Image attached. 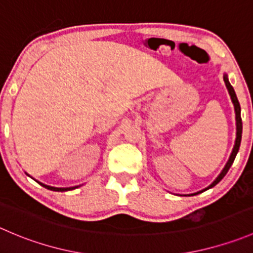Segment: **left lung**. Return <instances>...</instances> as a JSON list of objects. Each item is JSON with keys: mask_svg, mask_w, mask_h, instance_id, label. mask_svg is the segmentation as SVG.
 <instances>
[{"mask_svg": "<svg viewBox=\"0 0 253 253\" xmlns=\"http://www.w3.org/2000/svg\"><path fill=\"white\" fill-rule=\"evenodd\" d=\"M224 82H225V84H226L227 90H229L230 97H231V101H232V104H234V107H235V115H236V139H235V146H234V148H232V152H231V154H230V158H229V161H227L226 166L224 167V169H222V170H221V173H220L219 175H217V178L215 179V180L212 181V183L210 184V185L208 186V188L203 189V190H200V192L194 193V194H192V195H197V194H199V193L205 192V190H208V189L212 188V186L216 185V184L219 183V181L221 180V179L224 178L225 175H226V173H227V171H229L230 167L232 166V163H234L235 158H236V154H237V152H239V148H240V143H241V137H242L241 107H240L239 100H237L236 94H235L234 87H232L231 84H230V82H229V79H227V75L226 74H224Z\"/></svg>", "mask_w": 253, "mask_h": 253, "instance_id": "obj_1", "label": "left lung"}]
</instances>
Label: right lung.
<instances>
[{
	"mask_svg": "<svg viewBox=\"0 0 253 253\" xmlns=\"http://www.w3.org/2000/svg\"><path fill=\"white\" fill-rule=\"evenodd\" d=\"M39 183V181H38ZM42 186H44V188L49 189V190H53V192H68V190H73V189H77L78 186H70V188H55V186H49V185H45V184L43 183H39Z\"/></svg>",
	"mask_w": 253,
	"mask_h": 253,
	"instance_id": "1",
	"label": "right lung"
}]
</instances>
